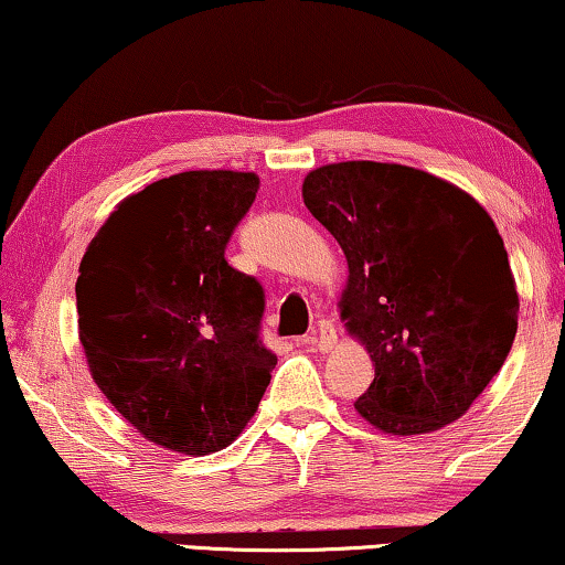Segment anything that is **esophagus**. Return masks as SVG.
Wrapping results in <instances>:
<instances>
[{"mask_svg":"<svg viewBox=\"0 0 565 565\" xmlns=\"http://www.w3.org/2000/svg\"><path fill=\"white\" fill-rule=\"evenodd\" d=\"M300 341L306 343V347H316L321 351H329L333 343H337V329H333L331 321H318L313 329H310Z\"/></svg>","mask_w":565,"mask_h":565,"instance_id":"esophagus-1","label":"esophagus"}]
</instances>
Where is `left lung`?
<instances>
[{
    "instance_id": "1",
    "label": "left lung",
    "mask_w": 565,
    "mask_h": 565,
    "mask_svg": "<svg viewBox=\"0 0 565 565\" xmlns=\"http://www.w3.org/2000/svg\"><path fill=\"white\" fill-rule=\"evenodd\" d=\"M302 201L347 255L341 318L374 382L356 413L418 436L469 411L518 333V290L500 232L469 193L392 162L308 173Z\"/></svg>"
}]
</instances>
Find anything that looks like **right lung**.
<instances>
[{
	"label": "right lung",
	"mask_w": 565,
	"mask_h": 565,
	"mask_svg": "<svg viewBox=\"0 0 565 565\" xmlns=\"http://www.w3.org/2000/svg\"><path fill=\"white\" fill-rule=\"evenodd\" d=\"M259 178L188 170L121 201L81 259L78 333L106 399L170 451H222L255 415L277 356L265 290L226 263Z\"/></svg>",
	"instance_id": "add662e5"
}]
</instances>
